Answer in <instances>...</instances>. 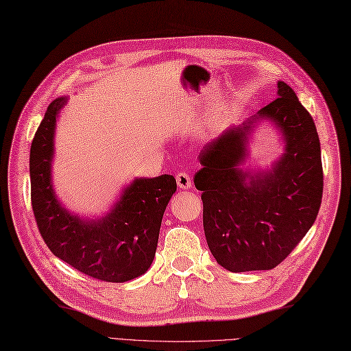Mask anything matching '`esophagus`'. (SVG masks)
<instances>
[{"label":"esophagus","mask_w":351,"mask_h":351,"mask_svg":"<svg viewBox=\"0 0 351 351\" xmlns=\"http://www.w3.org/2000/svg\"><path fill=\"white\" fill-rule=\"evenodd\" d=\"M176 184L179 188H182V190H188V188L191 186V178L186 172H179L176 175Z\"/></svg>","instance_id":"1"}]
</instances>
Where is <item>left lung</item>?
Returning <instances> with one entry per match:
<instances>
[{"label":"left lung","mask_w":351,"mask_h":351,"mask_svg":"<svg viewBox=\"0 0 351 351\" xmlns=\"http://www.w3.org/2000/svg\"><path fill=\"white\" fill-rule=\"evenodd\" d=\"M277 88L278 97L255 117L274 121L287 141V152L273 171L252 177L237 167L254 120L226 130L199 156L203 167L194 185L203 191L204 236L217 263L232 273L280 264L320 209L323 169L316 124L289 86L278 82Z\"/></svg>","instance_id":"1"}]
</instances>
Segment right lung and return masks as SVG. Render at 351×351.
<instances>
[{
    "label": "right lung",
    "mask_w": 351,
    "mask_h": 351,
    "mask_svg": "<svg viewBox=\"0 0 351 351\" xmlns=\"http://www.w3.org/2000/svg\"><path fill=\"white\" fill-rule=\"evenodd\" d=\"M66 97L53 101L31 145V203L43 240L62 261L101 282L123 283L142 276L156 255L158 232L170 197L172 175L138 178L102 219H82L62 208L51 188L53 134Z\"/></svg>",
    "instance_id": "1"
}]
</instances>
